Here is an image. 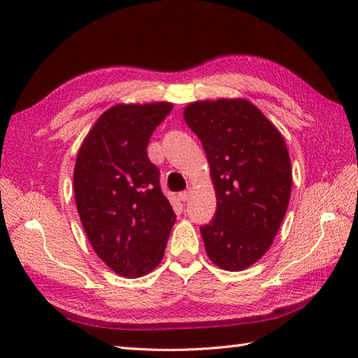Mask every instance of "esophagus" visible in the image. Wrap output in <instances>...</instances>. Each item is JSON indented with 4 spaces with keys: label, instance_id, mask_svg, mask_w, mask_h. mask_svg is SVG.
I'll return each mask as SVG.
<instances>
[{
    "label": "esophagus",
    "instance_id": "34e87169",
    "mask_svg": "<svg viewBox=\"0 0 358 358\" xmlns=\"http://www.w3.org/2000/svg\"><path fill=\"white\" fill-rule=\"evenodd\" d=\"M191 195H192V191H191V189H189V191L180 192V194H178V199H180L181 201H187L189 199H191Z\"/></svg>",
    "mask_w": 358,
    "mask_h": 358
}]
</instances>
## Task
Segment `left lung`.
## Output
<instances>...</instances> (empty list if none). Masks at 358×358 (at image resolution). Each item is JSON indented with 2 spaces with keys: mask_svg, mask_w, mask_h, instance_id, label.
<instances>
[{
  "mask_svg": "<svg viewBox=\"0 0 358 358\" xmlns=\"http://www.w3.org/2000/svg\"><path fill=\"white\" fill-rule=\"evenodd\" d=\"M183 117L201 140L215 189V217L200 227L209 260L243 271L268 252L286 215L292 166L272 121L245 98L189 103Z\"/></svg>",
  "mask_w": 358,
  "mask_h": 358,
  "instance_id": "8db88e82",
  "label": "left lung"
}]
</instances>
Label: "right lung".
<instances>
[{
	"instance_id": "obj_1",
	"label": "right lung",
	"mask_w": 358,
	"mask_h": 358,
	"mask_svg": "<svg viewBox=\"0 0 358 358\" xmlns=\"http://www.w3.org/2000/svg\"><path fill=\"white\" fill-rule=\"evenodd\" d=\"M172 103L115 104L83 140L73 169L80 220L95 254L126 278L162 263L175 223L148 144Z\"/></svg>"
}]
</instances>
